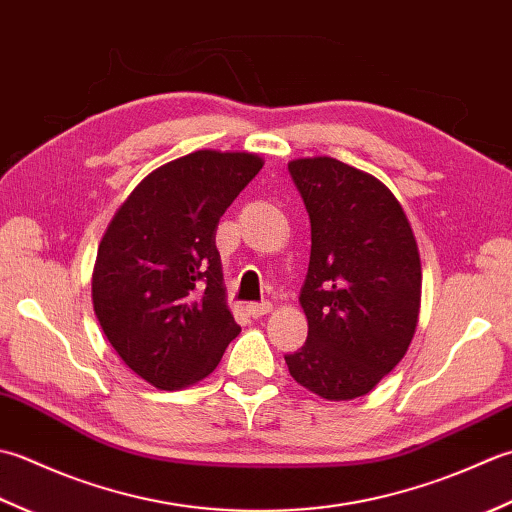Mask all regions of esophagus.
<instances>
[{"instance_id":"1","label":"esophagus","mask_w":512,"mask_h":512,"mask_svg":"<svg viewBox=\"0 0 512 512\" xmlns=\"http://www.w3.org/2000/svg\"><path fill=\"white\" fill-rule=\"evenodd\" d=\"M271 311L269 302H249L247 305V314L252 318H260V316H267Z\"/></svg>"}]
</instances>
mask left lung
I'll return each instance as SVG.
<instances>
[{
  "label": "left lung",
  "instance_id": "8db88e82",
  "mask_svg": "<svg viewBox=\"0 0 512 512\" xmlns=\"http://www.w3.org/2000/svg\"><path fill=\"white\" fill-rule=\"evenodd\" d=\"M311 223L300 307L307 342L285 356L320 398L367 395L398 364L417 327L422 265L409 218L373 174L331 156L289 161Z\"/></svg>",
  "mask_w": 512,
  "mask_h": 512
}]
</instances>
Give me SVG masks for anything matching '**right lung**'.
<instances>
[{"mask_svg": "<svg viewBox=\"0 0 512 512\" xmlns=\"http://www.w3.org/2000/svg\"><path fill=\"white\" fill-rule=\"evenodd\" d=\"M265 161L196 150L150 172L103 234L92 307L112 349L163 391L207 378L241 327L227 307L216 227Z\"/></svg>", "mask_w": 512, "mask_h": 512, "instance_id": "add662e5", "label": "right lung"}]
</instances>
